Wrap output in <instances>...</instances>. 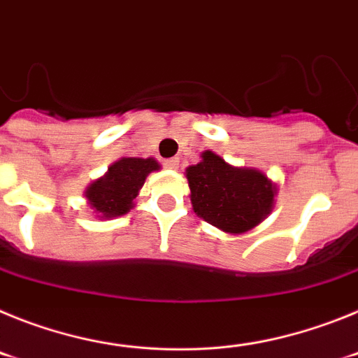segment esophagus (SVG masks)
<instances>
[{
    "instance_id": "34e87169",
    "label": "esophagus",
    "mask_w": 358,
    "mask_h": 358,
    "mask_svg": "<svg viewBox=\"0 0 358 358\" xmlns=\"http://www.w3.org/2000/svg\"><path fill=\"white\" fill-rule=\"evenodd\" d=\"M163 166H164V169L177 170V169H179V159H177V157H170V159H164Z\"/></svg>"
}]
</instances>
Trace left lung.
Masks as SVG:
<instances>
[{
  "label": "left lung",
  "mask_w": 358,
  "mask_h": 358,
  "mask_svg": "<svg viewBox=\"0 0 358 358\" xmlns=\"http://www.w3.org/2000/svg\"><path fill=\"white\" fill-rule=\"evenodd\" d=\"M186 169L189 199L197 217L218 229L240 235L264 220L274 206V185L256 169L231 166L215 152Z\"/></svg>",
  "instance_id": "8db88e82"
}]
</instances>
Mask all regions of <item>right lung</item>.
<instances>
[{"instance_id": "obj_1", "label": "right lung", "mask_w": 358, "mask_h": 358, "mask_svg": "<svg viewBox=\"0 0 358 358\" xmlns=\"http://www.w3.org/2000/svg\"><path fill=\"white\" fill-rule=\"evenodd\" d=\"M159 170L154 157H122L109 166L106 176L85 189L87 204L100 218L122 217L134 208V199L150 172Z\"/></svg>"}]
</instances>
